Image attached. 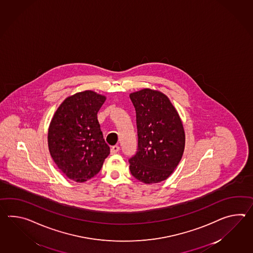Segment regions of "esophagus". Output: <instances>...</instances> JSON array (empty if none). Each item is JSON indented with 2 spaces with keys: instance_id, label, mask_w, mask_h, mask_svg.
<instances>
[{
  "instance_id": "esophagus-1",
  "label": "esophagus",
  "mask_w": 253,
  "mask_h": 253,
  "mask_svg": "<svg viewBox=\"0 0 253 253\" xmlns=\"http://www.w3.org/2000/svg\"><path fill=\"white\" fill-rule=\"evenodd\" d=\"M119 152H120V147L118 145H114V146L112 147V149H111L112 154H115V153Z\"/></svg>"
}]
</instances>
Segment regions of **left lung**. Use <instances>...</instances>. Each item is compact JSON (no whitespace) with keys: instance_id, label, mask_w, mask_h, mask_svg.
<instances>
[{"instance_id":"obj_1","label":"left lung","mask_w":253,"mask_h":253,"mask_svg":"<svg viewBox=\"0 0 253 253\" xmlns=\"http://www.w3.org/2000/svg\"><path fill=\"white\" fill-rule=\"evenodd\" d=\"M136 113L138 148L129 170L146 184L166 180L181 160L185 133L179 113L168 97L151 89L129 94Z\"/></svg>"}]
</instances>
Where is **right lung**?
<instances>
[{
  "instance_id": "right-lung-1",
  "label": "right lung",
  "mask_w": 253,
  "mask_h": 253,
  "mask_svg": "<svg viewBox=\"0 0 253 253\" xmlns=\"http://www.w3.org/2000/svg\"><path fill=\"white\" fill-rule=\"evenodd\" d=\"M105 100L92 90L77 92L62 101L51 119L48 129L51 158L74 181L94 177L110 154L97 119Z\"/></svg>"
}]
</instances>
